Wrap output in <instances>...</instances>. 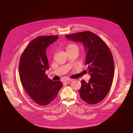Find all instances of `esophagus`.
<instances>
[{
  "label": "esophagus",
  "instance_id": "esophagus-1",
  "mask_svg": "<svg viewBox=\"0 0 133 133\" xmlns=\"http://www.w3.org/2000/svg\"><path fill=\"white\" fill-rule=\"evenodd\" d=\"M72 80V79H65V80H64V82L65 83H66V84H68V83H70L71 81Z\"/></svg>",
  "mask_w": 133,
  "mask_h": 133
}]
</instances>
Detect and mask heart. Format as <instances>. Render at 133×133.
I'll use <instances>...</instances> for the list:
<instances>
[{
	"mask_svg": "<svg viewBox=\"0 0 133 133\" xmlns=\"http://www.w3.org/2000/svg\"><path fill=\"white\" fill-rule=\"evenodd\" d=\"M77 47V46L76 45H75V44H70V45H68V48H72V47Z\"/></svg>",
	"mask_w": 133,
	"mask_h": 133,
	"instance_id": "heart-1",
	"label": "heart"
}]
</instances>
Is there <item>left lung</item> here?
Wrapping results in <instances>:
<instances>
[{"mask_svg":"<svg viewBox=\"0 0 133 133\" xmlns=\"http://www.w3.org/2000/svg\"><path fill=\"white\" fill-rule=\"evenodd\" d=\"M70 41L81 42L86 53L85 65L91 78L82 80L80 98L90 104L102 101L108 94L114 76V62L110 50L98 36L87 31L65 35Z\"/></svg>","mask_w":133,"mask_h":133,"instance_id":"8db88e82","label":"left lung"}]
</instances>
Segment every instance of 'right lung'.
I'll list each match as a JSON object with an SVG mask.
<instances>
[{
    "label": "right lung",
    "instance_id": "right-lung-1",
    "mask_svg": "<svg viewBox=\"0 0 133 133\" xmlns=\"http://www.w3.org/2000/svg\"><path fill=\"white\" fill-rule=\"evenodd\" d=\"M59 36H42L34 39L22 53L19 64L21 83L31 98L45 106L53 102L62 88L60 81H53L45 74L49 69L46 49Z\"/></svg>",
    "mask_w": 133,
    "mask_h": 133
}]
</instances>
